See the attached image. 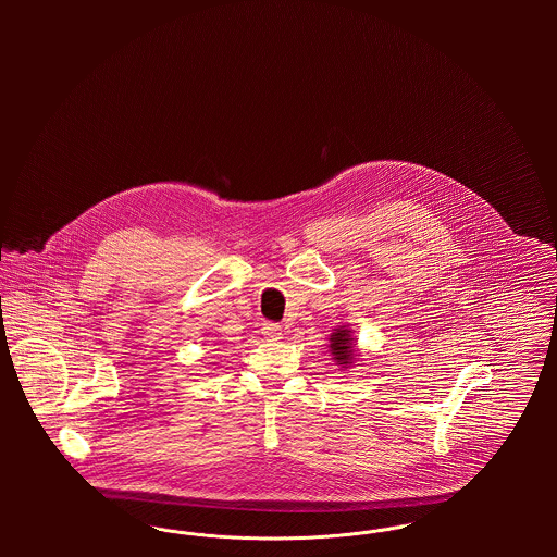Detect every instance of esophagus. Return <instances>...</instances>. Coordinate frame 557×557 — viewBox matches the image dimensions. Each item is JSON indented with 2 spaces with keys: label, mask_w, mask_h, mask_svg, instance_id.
Returning <instances> with one entry per match:
<instances>
[{
  "label": "esophagus",
  "mask_w": 557,
  "mask_h": 557,
  "mask_svg": "<svg viewBox=\"0 0 557 557\" xmlns=\"http://www.w3.org/2000/svg\"><path fill=\"white\" fill-rule=\"evenodd\" d=\"M261 332L265 334L267 338H280L282 336V325H277V323H271V321H265L263 323V327H261Z\"/></svg>",
  "instance_id": "obj_1"
}]
</instances>
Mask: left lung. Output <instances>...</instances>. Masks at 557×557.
Returning <instances> with one entry per match:
<instances>
[{
    "label": "left lung",
    "instance_id": "1",
    "mask_svg": "<svg viewBox=\"0 0 557 557\" xmlns=\"http://www.w3.org/2000/svg\"><path fill=\"white\" fill-rule=\"evenodd\" d=\"M357 338L352 336V330L348 325H338L332 336H330V350L341 368H350L357 361V348H355Z\"/></svg>",
    "mask_w": 557,
    "mask_h": 557
}]
</instances>
